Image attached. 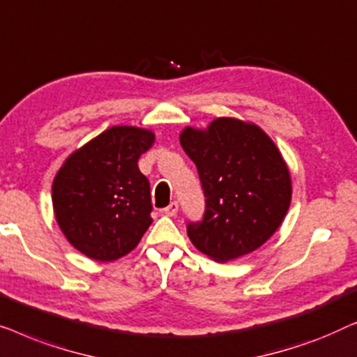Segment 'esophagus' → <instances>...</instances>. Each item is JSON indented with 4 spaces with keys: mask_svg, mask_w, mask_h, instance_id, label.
Here are the masks:
<instances>
[{
    "mask_svg": "<svg viewBox=\"0 0 357 357\" xmlns=\"http://www.w3.org/2000/svg\"><path fill=\"white\" fill-rule=\"evenodd\" d=\"M178 208H179L178 202H172L167 208H163V213L167 215V217H174V215L178 213Z\"/></svg>",
    "mask_w": 357,
    "mask_h": 357,
    "instance_id": "34e87169",
    "label": "esophagus"
}]
</instances>
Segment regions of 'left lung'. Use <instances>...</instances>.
Here are the masks:
<instances>
[{
	"label": "left lung",
	"mask_w": 357,
	"mask_h": 357,
	"mask_svg": "<svg viewBox=\"0 0 357 357\" xmlns=\"http://www.w3.org/2000/svg\"><path fill=\"white\" fill-rule=\"evenodd\" d=\"M179 142L205 195L202 222L188 225L192 244L217 262L259 249L280 228L293 190L273 140L252 123L217 118L207 129L185 128Z\"/></svg>",
	"instance_id": "obj_1"
}]
</instances>
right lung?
<instances>
[{
	"mask_svg": "<svg viewBox=\"0 0 357 357\" xmlns=\"http://www.w3.org/2000/svg\"><path fill=\"white\" fill-rule=\"evenodd\" d=\"M155 142L149 129L113 126L69 155L53 181L54 217L87 257L129 254L152 223L150 183L137 162Z\"/></svg>",
	"mask_w": 357,
	"mask_h": 357,
	"instance_id": "add662e5",
	"label": "right lung"
}]
</instances>
